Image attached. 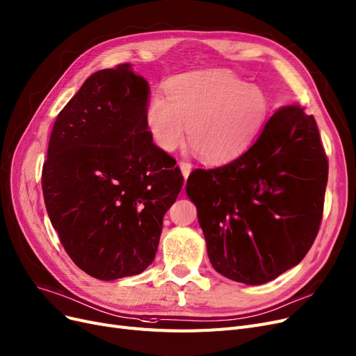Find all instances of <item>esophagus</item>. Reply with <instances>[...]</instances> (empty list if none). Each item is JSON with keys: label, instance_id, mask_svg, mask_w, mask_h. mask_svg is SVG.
Masks as SVG:
<instances>
[{"label": "esophagus", "instance_id": "34e87169", "mask_svg": "<svg viewBox=\"0 0 356 356\" xmlns=\"http://www.w3.org/2000/svg\"><path fill=\"white\" fill-rule=\"evenodd\" d=\"M178 165H179V169H181V172L184 175V179H187L190 172H191V169H193V165L190 162H187V161H179Z\"/></svg>", "mask_w": 356, "mask_h": 356}]
</instances>
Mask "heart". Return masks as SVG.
<instances>
[{
  "label": "heart",
  "mask_w": 356,
  "mask_h": 356,
  "mask_svg": "<svg viewBox=\"0 0 356 356\" xmlns=\"http://www.w3.org/2000/svg\"><path fill=\"white\" fill-rule=\"evenodd\" d=\"M166 97L153 95L146 106L147 129L165 152L186 140L210 163L232 161L259 136L267 115L261 89L223 70L178 74L165 84Z\"/></svg>",
  "instance_id": "1"
}]
</instances>
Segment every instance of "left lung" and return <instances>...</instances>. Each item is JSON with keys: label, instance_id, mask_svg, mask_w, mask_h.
<instances>
[{"label": "left lung", "instance_id": "1", "mask_svg": "<svg viewBox=\"0 0 356 356\" xmlns=\"http://www.w3.org/2000/svg\"><path fill=\"white\" fill-rule=\"evenodd\" d=\"M327 175L317 122L300 105L277 109L231 163L193 170L186 191L213 268L263 285L300 263L318 232Z\"/></svg>", "mask_w": 356, "mask_h": 356}]
</instances>
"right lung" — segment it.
I'll return each mask as SVG.
<instances>
[{
  "mask_svg": "<svg viewBox=\"0 0 356 356\" xmlns=\"http://www.w3.org/2000/svg\"><path fill=\"white\" fill-rule=\"evenodd\" d=\"M149 93L131 64L99 70L51 133L42 169L48 216L70 259L101 280L152 264L165 213L184 186L147 129Z\"/></svg>",
  "mask_w": 356,
  "mask_h": 356,
  "instance_id": "add662e5",
  "label": "right lung"
}]
</instances>
